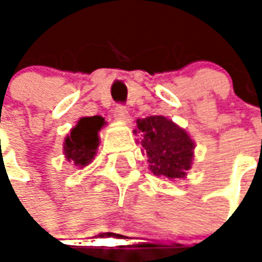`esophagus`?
<instances>
[{"instance_id":"obj_1","label":"esophagus","mask_w":262,"mask_h":262,"mask_svg":"<svg viewBox=\"0 0 262 262\" xmlns=\"http://www.w3.org/2000/svg\"><path fill=\"white\" fill-rule=\"evenodd\" d=\"M114 115L115 118L119 119V121H122V122H129V113H127L126 107L125 106H117L115 107V111H114Z\"/></svg>"}]
</instances>
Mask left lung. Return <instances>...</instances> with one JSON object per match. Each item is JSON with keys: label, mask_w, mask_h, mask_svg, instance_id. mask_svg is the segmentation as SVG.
I'll list each match as a JSON object with an SVG mask.
<instances>
[{"label": "left lung", "mask_w": 262, "mask_h": 262, "mask_svg": "<svg viewBox=\"0 0 262 262\" xmlns=\"http://www.w3.org/2000/svg\"><path fill=\"white\" fill-rule=\"evenodd\" d=\"M133 133L141 136V152L147 155L154 175L168 179L186 177L194 160L195 144L183 127L163 115H151L137 119Z\"/></svg>", "instance_id": "left-lung-1"}]
</instances>
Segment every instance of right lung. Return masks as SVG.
<instances>
[{"mask_svg":"<svg viewBox=\"0 0 262 262\" xmlns=\"http://www.w3.org/2000/svg\"><path fill=\"white\" fill-rule=\"evenodd\" d=\"M106 121L100 115L81 117L75 127L71 129V135L63 140V156L69 163L83 168L95 159L100 143L99 132Z\"/></svg>","mask_w":262,"mask_h":262,"instance_id":"right-lung-1","label":"right lung"}]
</instances>
